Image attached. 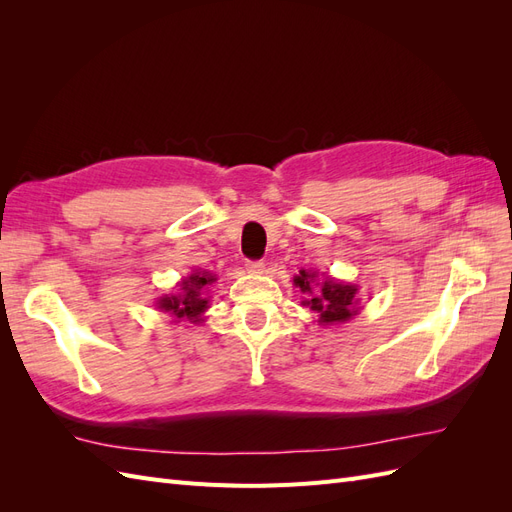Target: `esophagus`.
Here are the masks:
<instances>
[{
	"label": "esophagus",
	"instance_id": "esophagus-1",
	"mask_svg": "<svg viewBox=\"0 0 512 512\" xmlns=\"http://www.w3.org/2000/svg\"><path fill=\"white\" fill-rule=\"evenodd\" d=\"M245 269L250 271V273H265V262H260V260H250L245 265Z\"/></svg>",
	"mask_w": 512,
	"mask_h": 512
}]
</instances>
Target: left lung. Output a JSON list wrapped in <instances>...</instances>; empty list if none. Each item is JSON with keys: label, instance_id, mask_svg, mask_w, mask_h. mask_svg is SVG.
<instances>
[{"label": "left lung", "instance_id": "1", "mask_svg": "<svg viewBox=\"0 0 512 512\" xmlns=\"http://www.w3.org/2000/svg\"><path fill=\"white\" fill-rule=\"evenodd\" d=\"M316 277V271L301 269L299 275L294 277V286H299L305 294L301 305H307L312 312L318 314V324H337L356 316V312H359V299H356L359 288L337 282L333 277L314 284Z\"/></svg>", "mask_w": 512, "mask_h": 512}]
</instances>
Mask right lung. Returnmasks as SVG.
Returning a JSON list of instances; mask_svg holds the SVG:
<instances>
[{
    "mask_svg": "<svg viewBox=\"0 0 512 512\" xmlns=\"http://www.w3.org/2000/svg\"><path fill=\"white\" fill-rule=\"evenodd\" d=\"M218 277L209 271L196 269L179 284V294H164L158 299V309L170 314L177 320H190L194 324L203 322V314L209 309V297H205V288L213 284Z\"/></svg>",
    "mask_w": 512,
    "mask_h": 512,
    "instance_id": "1",
    "label": "right lung"
}]
</instances>
